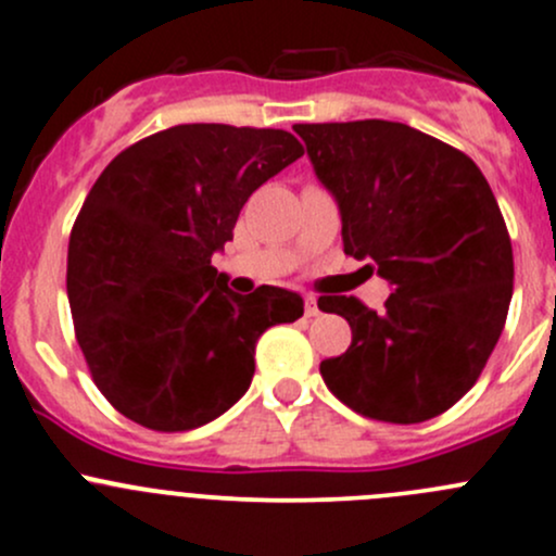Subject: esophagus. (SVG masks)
Wrapping results in <instances>:
<instances>
[{"label": "esophagus", "mask_w": 556, "mask_h": 556, "mask_svg": "<svg viewBox=\"0 0 556 556\" xmlns=\"http://www.w3.org/2000/svg\"><path fill=\"white\" fill-rule=\"evenodd\" d=\"M318 313L320 309H318V302H315V296H304V315H307V318H315Z\"/></svg>", "instance_id": "1"}]
</instances>
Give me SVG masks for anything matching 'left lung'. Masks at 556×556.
I'll return each instance as SVG.
<instances>
[{
	"instance_id": "left-lung-1",
	"label": "left lung",
	"mask_w": 556,
	"mask_h": 556,
	"mask_svg": "<svg viewBox=\"0 0 556 556\" xmlns=\"http://www.w3.org/2000/svg\"><path fill=\"white\" fill-rule=\"evenodd\" d=\"M315 175L342 212L344 254L395 291L384 309L320 296L348 318L352 344L320 363L355 414L419 424L445 414L480 379L515 289L509 230L467 153L400 122L296 124Z\"/></svg>"
}]
</instances>
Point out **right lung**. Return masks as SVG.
<instances>
[{"label": "right lung", "instance_id": "add662e5", "mask_svg": "<svg viewBox=\"0 0 556 556\" xmlns=\"http://www.w3.org/2000/svg\"><path fill=\"white\" fill-rule=\"evenodd\" d=\"M304 153L283 129L180 124L118 153L68 241L76 342L92 381L127 419L185 432L249 390L254 350L302 318L294 291L232 294L212 254L249 195Z\"/></svg>", "mask_w": 556, "mask_h": 556}]
</instances>
